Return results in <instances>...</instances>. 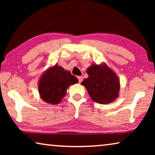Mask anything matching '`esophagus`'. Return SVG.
Instances as JSON below:
<instances>
[{
	"instance_id": "esophagus-1",
	"label": "esophagus",
	"mask_w": 155,
	"mask_h": 155,
	"mask_svg": "<svg viewBox=\"0 0 155 155\" xmlns=\"http://www.w3.org/2000/svg\"><path fill=\"white\" fill-rule=\"evenodd\" d=\"M78 78V83H81V82H82V81H83V77H77Z\"/></svg>"
}]
</instances>
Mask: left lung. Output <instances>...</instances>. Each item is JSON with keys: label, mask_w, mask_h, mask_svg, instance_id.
I'll return each instance as SVG.
<instances>
[{"label": "left lung", "mask_w": 155, "mask_h": 155, "mask_svg": "<svg viewBox=\"0 0 155 155\" xmlns=\"http://www.w3.org/2000/svg\"><path fill=\"white\" fill-rule=\"evenodd\" d=\"M89 75L81 85L87 89L91 98L100 104H108L118 96L120 82L117 75L106 65H92L87 70Z\"/></svg>", "instance_id": "obj_1"}]
</instances>
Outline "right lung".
<instances>
[{"instance_id":"add662e5","label":"right lung","mask_w":155,"mask_h":155,"mask_svg":"<svg viewBox=\"0 0 155 155\" xmlns=\"http://www.w3.org/2000/svg\"><path fill=\"white\" fill-rule=\"evenodd\" d=\"M75 76L56 65L48 70L39 82V92L46 103L56 104L61 102L70 85L78 83Z\"/></svg>"}]
</instances>
